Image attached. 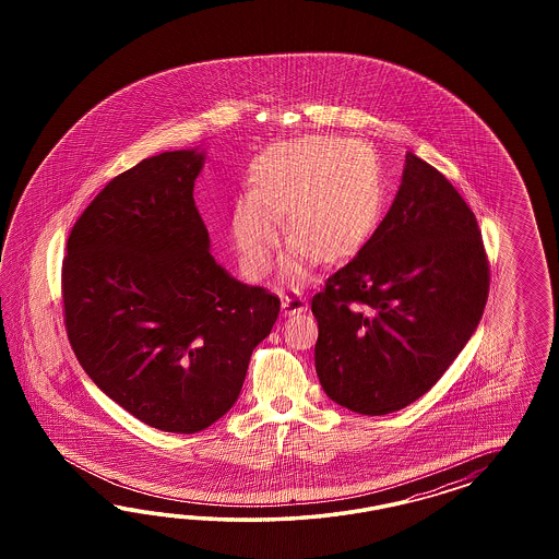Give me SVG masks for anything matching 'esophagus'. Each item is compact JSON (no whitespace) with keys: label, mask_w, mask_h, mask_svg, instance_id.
<instances>
[{"label":"esophagus","mask_w":559,"mask_h":559,"mask_svg":"<svg viewBox=\"0 0 559 559\" xmlns=\"http://www.w3.org/2000/svg\"><path fill=\"white\" fill-rule=\"evenodd\" d=\"M281 304H283L285 316H295V313H301L307 309V299L301 293H283Z\"/></svg>","instance_id":"obj_1"}]
</instances>
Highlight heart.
I'll return each instance as SVG.
<instances>
[{
  "label": "heart",
  "mask_w": 559,
  "mask_h": 559,
  "mask_svg": "<svg viewBox=\"0 0 559 559\" xmlns=\"http://www.w3.org/2000/svg\"><path fill=\"white\" fill-rule=\"evenodd\" d=\"M252 192L236 204L231 231L243 269L271 271L278 215L290 237L281 276L301 281L309 258L334 262L356 252L377 229L385 204L381 159L362 143L305 139L264 157Z\"/></svg>",
  "instance_id": "1"
}]
</instances>
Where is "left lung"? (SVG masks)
Listing matches in <instances>:
<instances>
[{
    "label": "left lung",
    "instance_id": "1",
    "mask_svg": "<svg viewBox=\"0 0 559 559\" xmlns=\"http://www.w3.org/2000/svg\"><path fill=\"white\" fill-rule=\"evenodd\" d=\"M488 290L474 211L439 169L407 152L385 219L311 299L325 395L365 416L416 402L472 338Z\"/></svg>",
    "mask_w": 559,
    "mask_h": 559
}]
</instances>
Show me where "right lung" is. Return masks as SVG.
I'll use <instances>...</instances> for the list:
<instances>
[{
  "label": "right lung",
  "mask_w": 559,
  "mask_h": 559,
  "mask_svg": "<svg viewBox=\"0 0 559 559\" xmlns=\"http://www.w3.org/2000/svg\"><path fill=\"white\" fill-rule=\"evenodd\" d=\"M204 153L166 152L112 178L75 221L61 288L73 353L136 420L192 435L237 402L281 301L209 252L194 204Z\"/></svg>",
  "instance_id": "add662e5"
}]
</instances>
